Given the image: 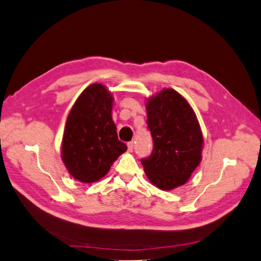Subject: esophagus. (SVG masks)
<instances>
[{"instance_id": "1", "label": "esophagus", "mask_w": 261, "mask_h": 261, "mask_svg": "<svg viewBox=\"0 0 261 261\" xmlns=\"http://www.w3.org/2000/svg\"><path fill=\"white\" fill-rule=\"evenodd\" d=\"M128 152H132L133 151V142H128Z\"/></svg>"}]
</instances>
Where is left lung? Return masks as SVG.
Listing matches in <instances>:
<instances>
[{"instance_id":"obj_1","label":"left lung","mask_w":261,"mask_h":261,"mask_svg":"<svg viewBox=\"0 0 261 261\" xmlns=\"http://www.w3.org/2000/svg\"><path fill=\"white\" fill-rule=\"evenodd\" d=\"M145 108L154 148L142 160L143 170L158 189L172 191L188 182L202 161L203 133L191 105L174 89L151 96Z\"/></svg>"}]
</instances>
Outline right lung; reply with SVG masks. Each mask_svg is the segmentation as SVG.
I'll use <instances>...</instances> for the list:
<instances>
[{"mask_svg": "<svg viewBox=\"0 0 261 261\" xmlns=\"http://www.w3.org/2000/svg\"><path fill=\"white\" fill-rule=\"evenodd\" d=\"M112 106L111 91L96 83L80 93L67 117L61 153L76 181H99L126 151V145L118 139Z\"/></svg>", "mask_w": 261, "mask_h": 261, "instance_id": "add662e5", "label": "right lung"}]
</instances>
